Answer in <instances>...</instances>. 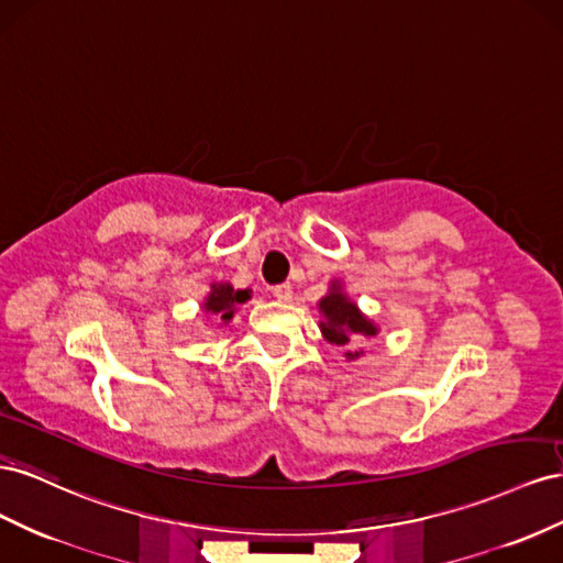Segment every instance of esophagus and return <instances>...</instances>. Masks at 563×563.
I'll use <instances>...</instances> for the list:
<instances>
[{
    "instance_id": "1",
    "label": "esophagus",
    "mask_w": 563,
    "mask_h": 563,
    "mask_svg": "<svg viewBox=\"0 0 563 563\" xmlns=\"http://www.w3.org/2000/svg\"><path fill=\"white\" fill-rule=\"evenodd\" d=\"M271 292H273V297L280 299V301H290L292 299V285L290 283H280V285L273 287Z\"/></svg>"
}]
</instances>
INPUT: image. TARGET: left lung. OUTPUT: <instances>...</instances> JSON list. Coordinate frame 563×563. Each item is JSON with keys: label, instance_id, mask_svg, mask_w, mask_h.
I'll use <instances>...</instances> for the list:
<instances>
[{"label": "left lung", "instance_id": "1", "mask_svg": "<svg viewBox=\"0 0 563 563\" xmlns=\"http://www.w3.org/2000/svg\"><path fill=\"white\" fill-rule=\"evenodd\" d=\"M320 311H323V316H325V323H320L325 340L336 346H346L349 342L356 340V336L377 334V328L356 309V303L349 301L336 290L332 295H328L325 299H320Z\"/></svg>", "mask_w": 563, "mask_h": 563}]
</instances>
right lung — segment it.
Instances as JSON below:
<instances>
[{
	"instance_id": "right-lung-1",
	"label": "right lung",
	"mask_w": 563,
	"mask_h": 563,
	"mask_svg": "<svg viewBox=\"0 0 563 563\" xmlns=\"http://www.w3.org/2000/svg\"><path fill=\"white\" fill-rule=\"evenodd\" d=\"M250 299L247 290H233L231 285H214L212 295L207 297L205 309L212 311V313H221V320H229L233 318V309L235 303H243Z\"/></svg>"
}]
</instances>
